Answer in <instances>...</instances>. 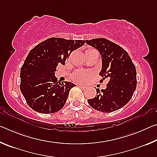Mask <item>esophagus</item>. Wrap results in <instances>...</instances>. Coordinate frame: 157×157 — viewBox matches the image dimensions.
I'll use <instances>...</instances> for the list:
<instances>
[{
    "instance_id": "esophagus-1",
    "label": "esophagus",
    "mask_w": 157,
    "mask_h": 157,
    "mask_svg": "<svg viewBox=\"0 0 157 157\" xmlns=\"http://www.w3.org/2000/svg\"><path fill=\"white\" fill-rule=\"evenodd\" d=\"M79 86L80 87V88H81L82 89H86V87L85 86H83V85H79Z\"/></svg>"
}]
</instances>
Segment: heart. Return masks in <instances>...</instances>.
Segmentation results:
<instances>
[{
	"label": "heart",
	"instance_id": "obj_1",
	"mask_svg": "<svg viewBox=\"0 0 157 157\" xmlns=\"http://www.w3.org/2000/svg\"><path fill=\"white\" fill-rule=\"evenodd\" d=\"M91 76V73L89 71H77L73 73L72 76L73 79L77 82L85 83L89 80Z\"/></svg>",
	"mask_w": 157,
	"mask_h": 157
}]
</instances>
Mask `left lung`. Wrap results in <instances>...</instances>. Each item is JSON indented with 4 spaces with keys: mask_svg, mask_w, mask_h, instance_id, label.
I'll return each mask as SVG.
<instances>
[{
    "mask_svg": "<svg viewBox=\"0 0 157 157\" xmlns=\"http://www.w3.org/2000/svg\"><path fill=\"white\" fill-rule=\"evenodd\" d=\"M86 43L100 52L102 57V70L100 75L109 82L107 88L100 91L87 102L94 109L110 113L124 107L131 100L136 90V71L128 53L121 46L105 38L86 40Z\"/></svg>",
    "mask_w": 157,
    "mask_h": 157,
    "instance_id": "obj_1",
    "label": "left lung"
}]
</instances>
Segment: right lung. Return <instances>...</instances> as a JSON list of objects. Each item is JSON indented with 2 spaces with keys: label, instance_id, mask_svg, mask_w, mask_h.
Masks as SVG:
<instances>
[{
  "label": "right lung",
  "instance_id": "1",
  "mask_svg": "<svg viewBox=\"0 0 157 157\" xmlns=\"http://www.w3.org/2000/svg\"><path fill=\"white\" fill-rule=\"evenodd\" d=\"M85 44L84 40L52 37L32 49L21 68L20 90L32 109L54 113L62 109L72 82H60L55 78L58 64L64 65L71 53Z\"/></svg>",
  "mask_w": 157,
  "mask_h": 157
}]
</instances>
